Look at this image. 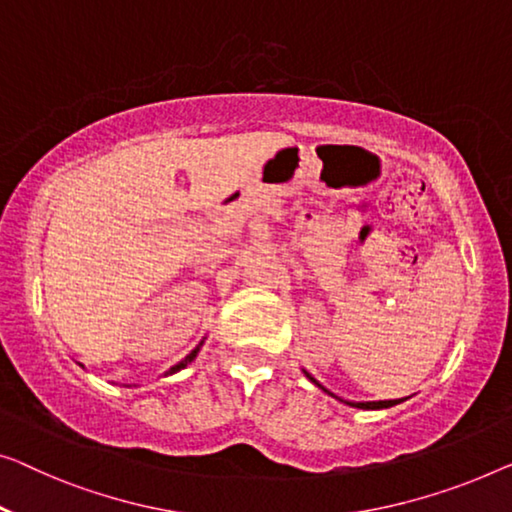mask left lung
<instances>
[{
  "label": "left lung",
  "instance_id": "obj_1",
  "mask_svg": "<svg viewBox=\"0 0 512 512\" xmlns=\"http://www.w3.org/2000/svg\"><path fill=\"white\" fill-rule=\"evenodd\" d=\"M303 372H305V370H303ZM305 377H308V379H310L312 384H315V386L322 388L324 393L333 395L331 391H326V388H324L322 384H319V381H317L315 377H310L308 372H305ZM333 398H335V395H333ZM338 400H340V398H338ZM340 402H345V404H349V407H356V409H388V407H393V404H400L402 400H379V402H349V400H340Z\"/></svg>",
  "mask_w": 512,
  "mask_h": 512
}]
</instances>
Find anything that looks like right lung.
Returning <instances> with one entry per match:
<instances>
[{"instance_id":"add662e5","label":"right lung","mask_w":512,"mask_h":512,"mask_svg":"<svg viewBox=\"0 0 512 512\" xmlns=\"http://www.w3.org/2000/svg\"><path fill=\"white\" fill-rule=\"evenodd\" d=\"M200 347H202V342H200V345H197V347L193 349V352H190V354H188L186 358H183V361H179L177 365H172V368L165 372V377H167V375H174V372H179V370H183V368H186V365H188V363H193V361H195V356H197V352H200Z\"/></svg>"}]
</instances>
